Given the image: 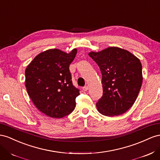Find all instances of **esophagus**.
<instances>
[{
	"instance_id": "esophagus-1",
	"label": "esophagus",
	"mask_w": 160,
	"mask_h": 160,
	"mask_svg": "<svg viewBox=\"0 0 160 160\" xmlns=\"http://www.w3.org/2000/svg\"><path fill=\"white\" fill-rule=\"evenodd\" d=\"M83 92H87V91L88 90V86H84V87L83 88Z\"/></svg>"
}]
</instances>
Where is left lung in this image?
Masks as SVG:
<instances>
[{"instance_id": "8db88e82", "label": "left lung", "mask_w": 160, "mask_h": 160, "mask_svg": "<svg viewBox=\"0 0 160 160\" xmlns=\"http://www.w3.org/2000/svg\"><path fill=\"white\" fill-rule=\"evenodd\" d=\"M89 56L100 67L103 95L96 103L98 110L107 116L124 114L135 103L143 76L139 59L128 51L110 47Z\"/></svg>"}]
</instances>
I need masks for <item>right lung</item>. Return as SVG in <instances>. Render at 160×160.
Wrapping results in <instances>:
<instances>
[{"label":"right lung","instance_id":"right-lung-1","mask_svg":"<svg viewBox=\"0 0 160 160\" xmlns=\"http://www.w3.org/2000/svg\"><path fill=\"white\" fill-rule=\"evenodd\" d=\"M77 49L65 53L50 49L39 54L25 72V87L37 108L46 116L60 118L74 110L79 89L72 85L69 70Z\"/></svg>","mask_w":160,"mask_h":160}]
</instances>
